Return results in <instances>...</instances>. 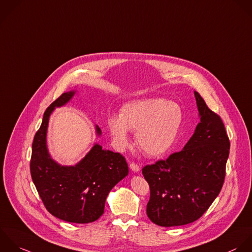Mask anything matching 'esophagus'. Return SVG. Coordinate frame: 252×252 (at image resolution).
Here are the masks:
<instances>
[{"label": "esophagus", "instance_id": "1", "mask_svg": "<svg viewBox=\"0 0 252 252\" xmlns=\"http://www.w3.org/2000/svg\"><path fill=\"white\" fill-rule=\"evenodd\" d=\"M129 168H130L131 171H133L134 173H137V172H139V170H140L139 166H138L137 164H135V163H130V164H129Z\"/></svg>", "mask_w": 252, "mask_h": 252}]
</instances>
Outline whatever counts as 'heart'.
Returning <instances> with one entry per match:
<instances>
[{"instance_id": "b5f03b06", "label": "heart", "mask_w": 252, "mask_h": 252, "mask_svg": "<svg viewBox=\"0 0 252 252\" xmlns=\"http://www.w3.org/2000/svg\"><path fill=\"white\" fill-rule=\"evenodd\" d=\"M182 122L183 112L178 104L150 98L125 105L120 117H109L107 126L119 147L127 145V130L132 131L137 147L145 155L156 157L172 147Z\"/></svg>"}]
</instances>
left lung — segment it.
Returning <instances> with one entry per match:
<instances>
[{
  "mask_svg": "<svg viewBox=\"0 0 252 252\" xmlns=\"http://www.w3.org/2000/svg\"><path fill=\"white\" fill-rule=\"evenodd\" d=\"M200 123L184 149L142 169L149 184L148 218L162 227L199 219L220 193L230 153V140L220 116L194 91Z\"/></svg>",
  "mask_w": 252,
  "mask_h": 252,
  "instance_id": "obj_1",
  "label": "left lung"
}]
</instances>
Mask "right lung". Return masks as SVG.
Wrapping results in <instances>:
<instances>
[{
    "label": "right lung",
    "instance_id": "1",
    "mask_svg": "<svg viewBox=\"0 0 252 252\" xmlns=\"http://www.w3.org/2000/svg\"><path fill=\"white\" fill-rule=\"evenodd\" d=\"M74 94L75 90L63 93L45 111L32 143L30 172L46 209L53 216L69 223L87 224L102 216L109 192L128 175V167L124 156L104 150L98 143L74 166H63L52 159L47 147L50 116ZM95 129L100 136V127L96 126Z\"/></svg>",
    "mask_w": 252,
    "mask_h": 252
}]
</instances>
